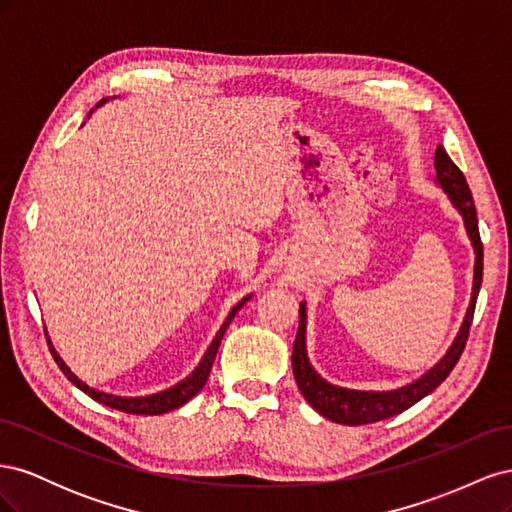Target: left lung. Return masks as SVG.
Listing matches in <instances>:
<instances>
[{"label":"left lung","mask_w":512,"mask_h":512,"mask_svg":"<svg viewBox=\"0 0 512 512\" xmlns=\"http://www.w3.org/2000/svg\"><path fill=\"white\" fill-rule=\"evenodd\" d=\"M436 177H438V183L442 185V190L451 196L453 205L463 215V222H466L468 235L472 239L474 252H476L474 290H472V301L468 307L466 320H463V327L444 359L431 371H427L421 380H416L408 386H401V389L389 391V393L348 391L324 382L312 369V365H309L307 352H305V305H301L299 331H297V337H294V346H292V371H294V378H297L299 391L303 393V397L312 404L316 412H320L324 418H329V421L342 423V425H367V423L384 421V418H391L399 412L408 410L410 406L416 404V401H421L431 391L438 389V386L448 378V374L455 369L459 356L463 354V348L468 344L474 309H476V297H478L480 284H483V241H480L476 207H474L472 192L468 188V181L457 168V164L448 158V153L444 151L442 145H438L436 149Z\"/></svg>","instance_id":"left-lung-1"}]
</instances>
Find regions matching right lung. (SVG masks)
Wrapping results in <instances>:
<instances>
[{
    "instance_id": "obj_1",
    "label": "right lung",
    "mask_w": 512,
    "mask_h": 512,
    "mask_svg": "<svg viewBox=\"0 0 512 512\" xmlns=\"http://www.w3.org/2000/svg\"><path fill=\"white\" fill-rule=\"evenodd\" d=\"M100 104H102V102H100ZM247 299H250V297H245L239 305L232 307V312L228 314L226 322L222 324V329L218 331V335H215V339L211 342L209 350L205 352V359L200 361V365L192 371V376L185 378V380L179 382L177 386H173V389H168V391L158 393V395H151V397H134V399H130V397H115V395H106V393L89 389L87 384H83L74 374H70V369L64 365V361L59 359L49 339H46V342H49L53 359H55V363L59 365V369L64 371L66 378H68L74 386H79V389H81L83 393H87L91 399L100 401V404H104V406H108V408H115V410H119V412H128V414H145V416L164 414V412L175 410V408H179V406H183V404H188V401L207 384L209 371H211V367H213L215 354H218V348H220L222 337H224V333H226V329H228V324H230L232 318H235V314L239 312V309L243 307V303H245ZM44 335H46V333H44Z\"/></svg>"
}]
</instances>
